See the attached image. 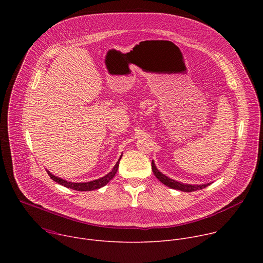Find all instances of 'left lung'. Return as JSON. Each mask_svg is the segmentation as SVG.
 <instances>
[{"mask_svg": "<svg viewBox=\"0 0 263 263\" xmlns=\"http://www.w3.org/2000/svg\"><path fill=\"white\" fill-rule=\"evenodd\" d=\"M152 171L154 173V175L156 176V178L163 183L164 185L171 187L173 190H178L181 192H185V193H191V192H196V191H200L205 189L208 185H210L211 183H207V184H201V185H192V184H184L181 182H178L176 180H173L168 177H166L165 175H163L161 172H159L154 163V161H152Z\"/></svg>", "mask_w": 263, "mask_h": 263, "instance_id": "8db88e82", "label": "left lung"}]
</instances>
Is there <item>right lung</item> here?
Masks as SVG:
<instances>
[{"instance_id":"add662e5","label":"right lung","mask_w":263,"mask_h":263,"mask_svg":"<svg viewBox=\"0 0 263 263\" xmlns=\"http://www.w3.org/2000/svg\"><path fill=\"white\" fill-rule=\"evenodd\" d=\"M121 158L119 159V161L117 162V164L115 165L114 168H112V171L110 173H108L106 176H104L100 179H97V180H93V181H90V182H81V183L67 182V181H65L61 178H58V177L52 175L48 170H47V172H48V175L51 177L52 180H54L55 182H57L60 185H63V186L67 187V189H70V190H73V191H79V192H90V191L99 190V189H101V187L105 186L112 178L116 176V174L118 172V168H119V163H120Z\"/></svg>"}]
</instances>
